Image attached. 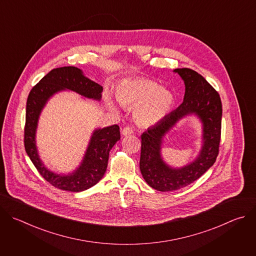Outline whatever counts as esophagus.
Wrapping results in <instances>:
<instances>
[{
	"label": "esophagus",
	"mask_w": 256,
	"mask_h": 256,
	"mask_svg": "<svg viewBox=\"0 0 256 256\" xmlns=\"http://www.w3.org/2000/svg\"><path fill=\"white\" fill-rule=\"evenodd\" d=\"M132 132H134L132 128H128V126L124 128L122 130V134L124 136H128V134H132Z\"/></svg>",
	"instance_id": "obj_1"
}]
</instances>
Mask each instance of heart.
<instances>
[{"label":"heart","instance_id":"obj_1","mask_svg":"<svg viewBox=\"0 0 256 256\" xmlns=\"http://www.w3.org/2000/svg\"><path fill=\"white\" fill-rule=\"evenodd\" d=\"M116 97L124 106L134 108V118L142 128H149L161 122L174 107L175 97L169 89L148 78H130L120 82L116 89ZM105 101L112 109L118 105L107 96Z\"/></svg>","mask_w":256,"mask_h":256}]
</instances>
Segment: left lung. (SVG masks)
Returning <instances> with one entry per match:
<instances>
[{
  "label": "left lung",
  "mask_w": 256,
  "mask_h": 256,
  "mask_svg": "<svg viewBox=\"0 0 256 256\" xmlns=\"http://www.w3.org/2000/svg\"><path fill=\"white\" fill-rule=\"evenodd\" d=\"M186 85L184 102L161 122L142 134L140 169L144 181L159 192H173L198 179L216 162L221 140L220 95L194 70L175 68ZM194 115L202 124V147L198 156L182 168L167 164L160 154L166 134L182 118Z\"/></svg>",
  "instance_id": "8db88e82"
}]
</instances>
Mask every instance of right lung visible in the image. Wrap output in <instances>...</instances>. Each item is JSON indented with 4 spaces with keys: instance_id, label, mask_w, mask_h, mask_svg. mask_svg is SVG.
I'll return each mask as SVG.
<instances>
[{
    "instance_id": "add662e5",
    "label": "right lung",
    "mask_w": 256,
    "mask_h": 256,
    "mask_svg": "<svg viewBox=\"0 0 256 256\" xmlns=\"http://www.w3.org/2000/svg\"><path fill=\"white\" fill-rule=\"evenodd\" d=\"M75 92L82 97L100 101L103 87L83 74L76 66H62L52 70L30 91L26 103L24 146L27 155L40 175L54 188L72 192L86 190L101 180L107 164L109 152L120 140V126L114 124L95 128L80 165L68 173H56L48 169L38 154L36 130L40 116L48 100L62 91Z\"/></svg>"
}]
</instances>
